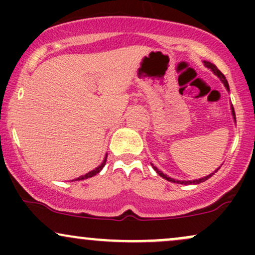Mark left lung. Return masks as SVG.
Wrapping results in <instances>:
<instances>
[{"label":"left lung","mask_w":255,"mask_h":255,"mask_svg":"<svg viewBox=\"0 0 255 255\" xmlns=\"http://www.w3.org/2000/svg\"><path fill=\"white\" fill-rule=\"evenodd\" d=\"M204 63H205V66L207 67V68L212 69V72L215 73V74L217 75L218 78H221V80L223 81V84L225 85V87H227V90H229V84H228L227 79H225V77H224V74H223V73H222L221 71H219V69L217 68V67L215 66V64L211 63V62H209V61H204ZM231 110H233V116H234V119H236V118H235V111H234V108H233V107H231ZM152 166H153V169H154V170L157 171V174L159 175V176H162L163 178H165V180L170 181V182H175V183H181V184H198V183H201V182H204V181H206L207 178H209V177H211L212 175L215 174V172H217V171H218V169H219V168H218L217 170H216L215 172H212V174H210L209 176H205V177H203V178H199V180H193V181H178V180H176V181H175L174 178H171V177H168V176H166V175L163 174L162 171H160V170H158V169H157L156 166H154L153 164H152Z\"/></svg>","instance_id":"left-lung-1"}]
</instances>
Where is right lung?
Masks as SVG:
<instances>
[{
  "label": "right lung",
  "instance_id": "add662e5",
  "mask_svg": "<svg viewBox=\"0 0 255 255\" xmlns=\"http://www.w3.org/2000/svg\"><path fill=\"white\" fill-rule=\"evenodd\" d=\"M107 157H108V154L107 156H105V158H104V160H103V163H102L101 165L98 166V168H96L95 170H92V171H90V172H87L86 175H84V176H80V177H78V178H75V181H80V180H85V178H89V177H92V176H95L96 174H98L99 171L102 170V169H103V166L105 165V162H107Z\"/></svg>",
  "mask_w": 255,
  "mask_h": 255
}]
</instances>
